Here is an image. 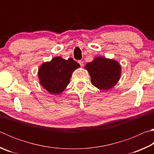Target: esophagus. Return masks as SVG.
I'll return each mask as SVG.
<instances>
[{"instance_id": "34e87169", "label": "esophagus", "mask_w": 154, "mask_h": 154, "mask_svg": "<svg viewBox=\"0 0 154 154\" xmlns=\"http://www.w3.org/2000/svg\"><path fill=\"white\" fill-rule=\"evenodd\" d=\"M78 63L80 64L81 66H83V62L82 60H79V61H78Z\"/></svg>"}]
</instances>
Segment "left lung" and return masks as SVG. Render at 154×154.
<instances>
[{
	"label": "left lung",
	"instance_id": "1",
	"mask_svg": "<svg viewBox=\"0 0 154 154\" xmlns=\"http://www.w3.org/2000/svg\"><path fill=\"white\" fill-rule=\"evenodd\" d=\"M91 82L100 90H109L115 86L120 78L121 66L113 60L97 57L85 65Z\"/></svg>",
	"mask_w": 154,
	"mask_h": 154
}]
</instances>
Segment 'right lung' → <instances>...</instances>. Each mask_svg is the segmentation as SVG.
Returning a JSON list of instances; mask_svg holds the SVG:
<instances>
[{"instance_id": "obj_1", "label": "right lung", "mask_w": 154, "mask_h": 154, "mask_svg": "<svg viewBox=\"0 0 154 154\" xmlns=\"http://www.w3.org/2000/svg\"><path fill=\"white\" fill-rule=\"evenodd\" d=\"M80 65L72 58L64 60L55 57L50 62H45L38 69L40 83L48 92L58 94L69 83L72 72Z\"/></svg>"}]
</instances>
